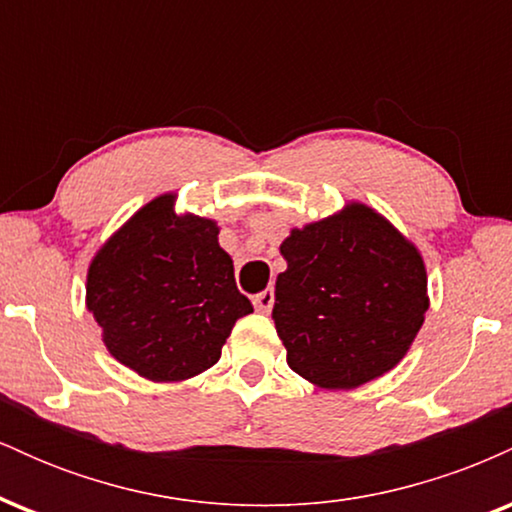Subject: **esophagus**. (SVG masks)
<instances>
[{
    "label": "esophagus",
    "mask_w": 512,
    "mask_h": 512,
    "mask_svg": "<svg viewBox=\"0 0 512 512\" xmlns=\"http://www.w3.org/2000/svg\"><path fill=\"white\" fill-rule=\"evenodd\" d=\"M252 305H255L260 313H269L274 305V289H264L262 293H257V296H252Z\"/></svg>",
    "instance_id": "1"
}]
</instances>
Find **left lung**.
Instances as JSON below:
<instances>
[{
	"instance_id": "obj_1",
	"label": "left lung",
	"mask_w": 512,
	"mask_h": 512,
	"mask_svg": "<svg viewBox=\"0 0 512 512\" xmlns=\"http://www.w3.org/2000/svg\"><path fill=\"white\" fill-rule=\"evenodd\" d=\"M272 320L291 370L351 390L395 368L428 310L419 250L366 204L293 228Z\"/></svg>"
}]
</instances>
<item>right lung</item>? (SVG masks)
Segmentation results:
<instances>
[{"instance_id": "1", "label": "right lung", "mask_w": 512, "mask_h": 512, "mask_svg": "<svg viewBox=\"0 0 512 512\" xmlns=\"http://www.w3.org/2000/svg\"><path fill=\"white\" fill-rule=\"evenodd\" d=\"M86 305L117 361L154 383L214 366L236 320L252 313L211 219L178 216L161 195L88 267Z\"/></svg>"}]
</instances>
